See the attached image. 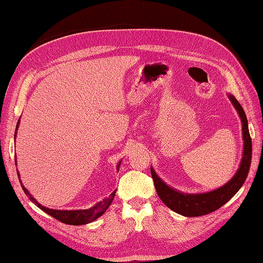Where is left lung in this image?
Listing matches in <instances>:
<instances>
[{
  "label": "left lung",
  "instance_id": "1",
  "mask_svg": "<svg viewBox=\"0 0 263 263\" xmlns=\"http://www.w3.org/2000/svg\"><path fill=\"white\" fill-rule=\"evenodd\" d=\"M228 97H230L232 104L234 105V107L236 108L239 117H241L244 140L242 161L241 164H239V168L237 170L236 174L233 176L230 182H227L225 185H222L221 187L217 190H214V191L211 192L186 194L178 192L176 190L170 187L157 176L154 168H150L158 197L170 209L182 216H204L210 214L212 211L219 209L221 205H224L227 201H230L234 195L236 194V192L242 187L248 177L251 165V158H252V141H251L249 132L248 119L241 104L237 102L236 98L232 96V95H230Z\"/></svg>",
  "mask_w": 263,
  "mask_h": 263
}]
</instances>
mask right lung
<instances>
[{"instance_id":"add662e5","label":"right lung","mask_w":263,"mask_h":263,"mask_svg":"<svg viewBox=\"0 0 263 263\" xmlns=\"http://www.w3.org/2000/svg\"><path fill=\"white\" fill-rule=\"evenodd\" d=\"M19 123H20V119H19L18 123H16L14 139L16 137V130H18V127H19ZM15 165H16V161H15ZM120 165H121V161L119 163V165H117V171H119V168H120ZM16 174H18L22 190H24V192L27 194V197L29 198L31 202L35 203L39 209L45 211L46 214H48L49 216L54 217L55 219H58L61 222H64V224H68V225H85V224H88V222L93 221L95 219H97L98 217L102 216L104 212L107 210V208L111 203V201H113V199H114V195L116 192V191H114L108 198H106L103 201H100V202H98L96 205H93L89 209H85V210H55V209L46 208V206H44L41 203H38L36 199H33L32 195L28 192V190L24 185H22L19 172H16Z\"/></svg>"}]
</instances>
